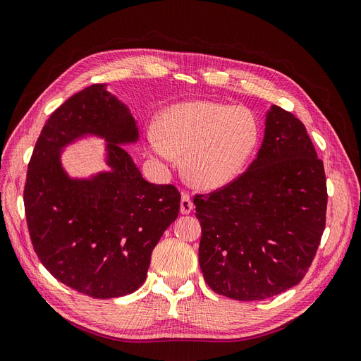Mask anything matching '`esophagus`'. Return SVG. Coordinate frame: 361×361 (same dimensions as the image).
<instances>
[{"instance_id":"esophagus-1","label":"esophagus","mask_w":361,"mask_h":361,"mask_svg":"<svg viewBox=\"0 0 361 361\" xmlns=\"http://www.w3.org/2000/svg\"><path fill=\"white\" fill-rule=\"evenodd\" d=\"M193 209V203H192V199H190V195L183 192L181 193V202H180V211L183 215H187L190 214Z\"/></svg>"}]
</instances>
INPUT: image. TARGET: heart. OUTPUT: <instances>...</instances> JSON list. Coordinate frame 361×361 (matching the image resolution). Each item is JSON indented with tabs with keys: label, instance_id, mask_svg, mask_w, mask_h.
<instances>
[{
	"label": "heart",
	"instance_id": "heart-1",
	"mask_svg": "<svg viewBox=\"0 0 361 361\" xmlns=\"http://www.w3.org/2000/svg\"><path fill=\"white\" fill-rule=\"evenodd\" d=\"M258 122L243 107L209 102L172 106L149 128L152 153L165 162L183 156V172L199 189H219L236 178L255 150Z\"/></svg>",
	"mask_w": 361,
	"mask_h": 361
}]
</instances>
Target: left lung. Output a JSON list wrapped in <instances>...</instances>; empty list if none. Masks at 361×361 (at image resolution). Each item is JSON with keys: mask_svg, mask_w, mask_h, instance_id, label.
Here are the masks:
<instances>
[{"mask_svg": "<svg viewBox=\"0 0 361 361\" xmlns=\"http://www.w3.org/2000/svg\"><path fill=\"white\" fill-rule=\"evenodd\" d=\"M193 203L199 265L214 292L259 301L300 283L320 245L327 205L323 162L304 123L271 106L254 162Z\"/></svg>", "mask_w": 361, "mask_h": 361, "instance_id": "left-lung-1", "label": "left lung"}]
</instances>
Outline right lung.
Wrapping results in <instances>:
<instances>
[{
	"mask_svg": "<svg viewBox=\"0 0 361 361\" xmlns=\"http://www.w3.org/2000/svg\"><path fill=\"white\" fill-rule=\"evenodd\" d=\"M104 87H87L50 115L23 190L29 236L44 267L97 300L133 293L145 283L153 249L178 216L181 199L172 184L146 181L119 146L135 143L138 128L128 107ZM84 135L106 140L113 171L71 179L59 152Z\"/></svg>",
	"mask_w": 361,
	"mask_h": 361,
	"instance_id": "1",
	"label": "right lung"
}]
</instances>
